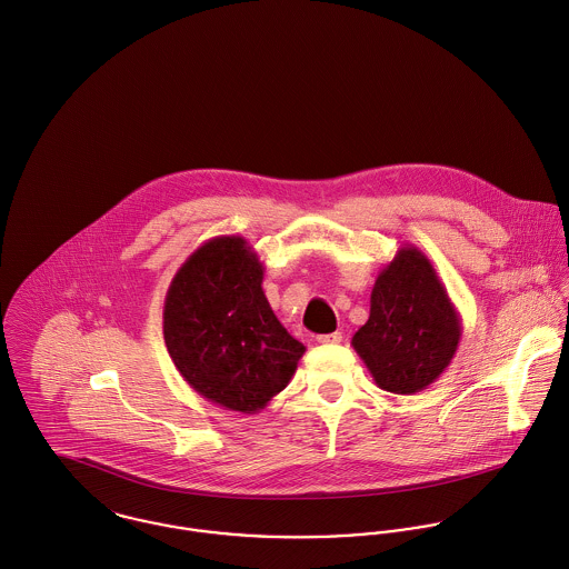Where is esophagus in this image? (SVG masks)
Masks as SVG:
<instances>
[{
	"label": "esophagus",
	"mask_w": 569,
	"mask_h": 569,
	"mask_svg": "<svg viewBox=\"0 0 569 569\" xmlns=\"http://www.w3.org/2000/svg\"><path fill=\"white\" fill-rule=\"evenodd\" d=\"M317 341L321 342V345H337V342L342 341L341 332H332V335H321V337H317Z\"/></svg>",
	"instance_id": "1"
}]
</instances>
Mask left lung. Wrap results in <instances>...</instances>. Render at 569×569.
Instances as JSON below:
<instances>
[{
  "label": "left lung",
  "mask_w": 569,
  "mask_h": 569,
  "mask_svg": "<svg viewBox=\"0 0 569 569\" xmlns=\"http://www.w3.org/2000/svg\"><path fill=\"white\" fill-rule=\"evenodd\" d=\"M459 339V312L431 259L400 246L378 272L369 319L351 339L373 382L400 396L427 389L451 365Z\"/></svg>",
  "instance_id": "left-lung-1"
}]
</instances>
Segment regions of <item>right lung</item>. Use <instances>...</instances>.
I'll use <instances>...</instances> for the list:
<instances>
[{
    "mask_svg": "<svg viewBox=\"0 0 569 569\" xmlns=\"http://www.w3.org/2000/svg\"><path fill=\"white\" fill-rule=\"evenodd\" d=\"M263 263L239 234L204 241L176 272L162 312L167 351L204 400L259 413L292 380L306 345L274 317Z\"/></svg>",
    "mask_w": 569,
    "mask_h": 569,
    "instance_id": "obj_1",
    "label": "right lung"
}]
</instances>
